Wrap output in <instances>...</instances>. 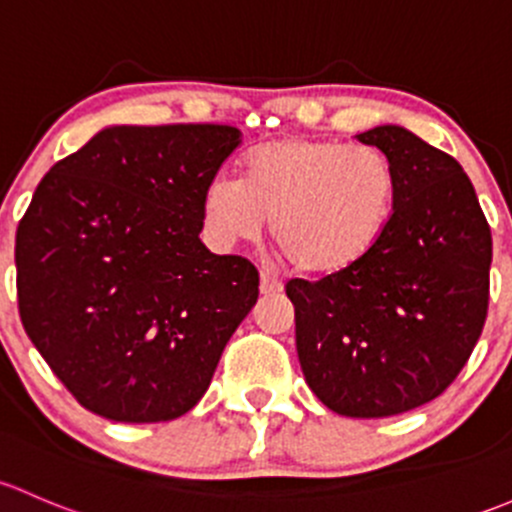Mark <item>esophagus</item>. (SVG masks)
I'll return each mask as SVG.
<instances>
[{
    "label": "esophagus",
    "mask_w": 512,
    "mask_h": 512,
    "mask_svg": "<svg viewBox=\"0 0 512 512\" xmlns=\"http://www.w3.org/2000/svg\"><path fill=\"white\" fill-rule=\"evenodd\" d=\"M281 291H283V283L278 281L276 276H271L268 271H261V293L273 295V293H281Z\"/></svg>",
    "instance_id": "obj_1"
}]
</instances>
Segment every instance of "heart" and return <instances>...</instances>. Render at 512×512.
I'll list each match as a JSON object with an SVG mask.
<instances>
[{
  "label": "heart",
  "mask_w": 512,
  "mask_h": 512,
  "mask_svg": "<svg viewBox=\"0 0 512 512\" xmlns=\"http://www.w3.org/2000/svg\"><path fill=\"white\" fill-rule=\"evenodd\" d=\"M394 202L397 172L382 152L295 135L254 147L241 179L224 172L209 179L202 219L221 249L254 241L271 221L295 271L333 276L377 246Z\"/></svg>",
  "instance_id": "heart-1"
}]
</instances>
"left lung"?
I'll list each match as a JSON object with an SVG mask.
<instances>
[{
  "label": "left lung",
  "mask_w": 512,
  "mask_h": 512,
  "mask_svg": "<svg viewBox=\"0 0 512 512\" xmlns=\"http://www.w3.org/2000/svg\"><path fill=\"white\" fill-rule=\"evenodd\" d=\"M397 172V202L355 266L286 286L305 382L333 412L404 414L439 397L488 313L491 226L463 167L402 125L355 135Z\"/></svg>",
  "instance_id": "8db88e82"
}]
</instances>
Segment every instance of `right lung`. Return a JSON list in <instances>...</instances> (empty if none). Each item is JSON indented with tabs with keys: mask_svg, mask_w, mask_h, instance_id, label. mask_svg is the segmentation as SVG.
Segmentation results:
<instances>
[{
	"mask_svg": "<svg viewBox=\"0 0 512 512\" xmlns=\"http://www.w3.org/2000/svg\"><path fill=\"white\" fill-rule=\"evenodd\" d=\"M231 125H108L56 162L17 229L26 335L110 421L187 414L258 298V271L199 241Z\"/></svg>",
	"mask_w": 512,
	"mask_h": 512,
	"instance_id": "1",
	"label": "right lung"
}]
</instances>
